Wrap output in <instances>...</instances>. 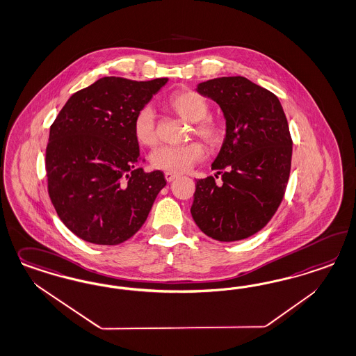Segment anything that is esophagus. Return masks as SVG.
I'll return each instance as SVG.
<instances>
[{
	"instance_id": "obj_1",
	"label": "esophagus",
	"mask_w": 356,
	"mask_h": 356,
	"mask_svg": "<svg viewBox=\"0 0 356 356\" xmlns=\"http://www.w3.org/2000/svg\"><path fill=\"white\" fill-rule=\"evenodd\" d=\"M175 178H178V174H175V172H165V179L168 181V182H172Z\"/></svg>"
}]
</instances>
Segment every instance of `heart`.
I'll return each instance as SVG.
<instances>
[{
  "mask_svg": "<svg viewBox=\"0 0 356 356\" xmlns=\"http://www.w3.org/2000/svg\"><path fill=\"white\" fill-rule=\"evenodd\" d=\"M168 104L186 120L194 123L196 136L203 138L211 147H216L224 138L222 124L209 114V104L195 90H181L170 95ZM134 134L141 145L153 147L159 134L156 128V114L149 104L141 107L134 119ZM206 157L204 147L193 141L186 145H163L152 153V166L169 172H188L195 163Z\"/></svg>",
  "mask_w": 356,
  "mask_h": 356,
  "instance_id": "1",
  "label": "heart"
}]
</instances>
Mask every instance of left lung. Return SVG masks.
Listing matches in <instances>:
<instances>
[{
    "instance_id": "obj_1",
    "label": "left lung",
    "mask_w": 356,
    "mask_h": 356,
    "mask_svg": "<svg viewBox=\"0 0 356 356\" xmlns=\"http://www.w3.org/2000/svg\"><path fill=\"white\" fill-rule=\"evenodd\" d=\"M196 90L221 107L227 135L212 163L222 184L197 179L191 215L213 240H245L267 225L286 193L292 159L287 118L274 92L241 76L208 80Z\"/></svg>"
}]
</instances>
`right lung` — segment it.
Wrapping results in <instances>:
<instances>
[{"instance_id":"right-lung-1","label":"right lung","mask_w":356,"mask_h":356,"mask_svg":"<svg viewBox=\"0 0 356 356\" xmlns=\"http://www.w3.org/2000/svg\"><path fill=\"white\" fill-rule=\"evenodd\" d=\"M168 79L104 77L74 92L49 129L48 195L58 218L83 241L118 245L138 232L165 187L145 172L134 119Z\"/></svg>"}]
</instances>
